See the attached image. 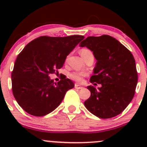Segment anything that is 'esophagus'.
Segmentation results:
<instances>
[{"instance_id":"esophagus-1","label":"esophagus","mask_w":147,"mask_h":147,"mask_svg":"<svg viewBox=\"0 0 147 147\" xmlns=\"http://www.w3.org/2000/svg\"><path fill=\"white\" fill-rule=\"evenodd\" d=\"M75 89H77V90H80V89H82V86L79 85V84H75Z\"/></svg>"}]
</instances>
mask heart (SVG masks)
<instances>
[{
    "instance_id": "heart-1",
    "label": "heart",
    "mask_w": 147,
    "mask_h": 147,
    "mask_svg": "<svg viewBox=\"0 0 147 147\" xmlns=\"http://www.w3.org/2000/svg\"><path fill=\"white\" fill-rule=\"evenodd\" d=\"M90 53H92V52L90 51L88 49H82L80 50V55L83 56L86 55L87 54H90ZM87 75V74L85 72H72V73L69 74V78L72 80L75 81L77 82H81L82 81L83 78L85 77Z\"/></svg>"
}]
</instances>
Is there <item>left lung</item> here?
I'll use <instances>...</instances> for the list:
<instances>
[{"label": "left lung", "instance_id": "obj_1", "mask_svg": "<svg viewBox=\"0 0 147 147\" xmlns=\"http://www.w3.org/2000/svg\"><path fill=\"white\" fill-rule=\"evenodd\" d=\"M80 45L92 51L97 60L90 82L102 84L98 90L87 87L91 95L84 106L101 119L119 115L135 93L138 75L134 56L117 40L107 35L87 37Z\"/></svg>", "mask_w": 147, "mask_h": 147}]
</instances>
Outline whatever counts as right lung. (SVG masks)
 <instances>
[{
    "instance_id": "1",
    "label": "right lung",
    "mask_w": 147,
    "mask_h": 147,
    "mask_svg": "<svg viewBox=\"0 0 147 147\" xmlns=\"http://www.w3.org/2000/svg\"><path fill=\"white\" fill-rule=\"evenodd\" d=\"M84 38L82 35L41 36L20 52L11 73L12 91L26 112L45 116L55 109L67 91L73 88V82L65 76L55 83L49 75L57 72L67 56Z\"/></svg>"
}]
</instances>
